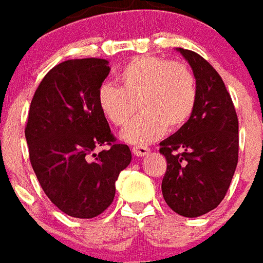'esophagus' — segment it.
Listing matches in <instances>:
<instances>
[{
  "label": "esophagus",
  "instance_id": "1",
  "mask_svg": "<svg viewBox=\"0 0 263 263\" xmlns=\"http://www.w3.org/2000/svg\"><path fill=\"white\" fill-rule=\"evenodd\" d=\"M132 151H133L134 155H137V157H145L149 154V148L145 147V145H134L132 148Z\"/></svg>",
  "mask_w": 263,
  "mask_h": 263
}]
</instances>
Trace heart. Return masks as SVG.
I'll return each instance as SVG.
<instances>
[{"instance_id":"obj_1","label":"heart","mask_w":263,"mask_h":263,"mask_svg":"<svg viewBox=\"0 0 263 263\" xmlns=\"http://www.w3.org/2000/svg\"><path fill=\"white\" fill-rule=\"evenodd\" d=\"M119 87L105 83L97 94L101 114L115 126H123L137 102L143 112L120 132L129 144H148L169 130L181 129L194 114L197 82L184 64L161 57H136L118 73Z\"/></svg>"}]
</instances>
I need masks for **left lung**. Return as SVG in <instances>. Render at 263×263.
<instances>
[{"label": "left lung", "mask_w": 263, "mask_h": 263, "mask_svg": "<svg viewBox=\"0 0 263 263\" xmlns=\"http://www.w3.org/2000/svg\"><path fill=\"white\" fill-rule=\"evenodd\" d=\"M197 82V105L191 119L161 141L166 158L162 194L176 214L197 218L218 206L228 193L238 162V119L232 97L208 61L177 48Z\"/></svg>", "instance_id": "left-lung-1"}]
</instances>
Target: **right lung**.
<instances>
[{"label": "right lung", "instance_id": "obj_1", "mask_svg": "<svg viewBox=\"0 0 263 263\" xmlns=\"http://www.w3.org/2000/svg\"><path fill=\"white\" fill-rule=\"evenodd\" d=\"M106 59H70L52 68L31 100L26 136L41 189L64 214L91 219L115 198V181L132 161L116 144L97 94L109 74ZM109 145L108 150L93 149Z\"/></svg>", "mask_w": 263, "mask_h": 263}]
</instances>
